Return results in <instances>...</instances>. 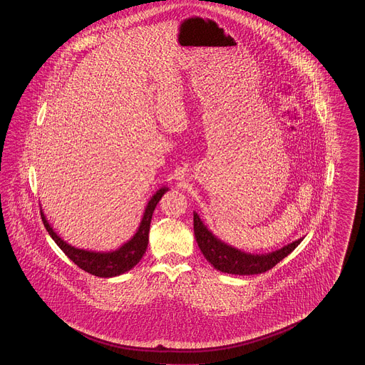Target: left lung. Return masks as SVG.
Returning <instances> with one entry per match:
<instances>
[{
    "label": "left lung",
    "instance_id": "obj_1",
    "mask_svg": "<svg viewBox=\"0 0 365 365\" xmlns=\"http://www.w3.org/2000/svg\"><path fill=\"white\" fill-rule=\"evenodd\" d=\"M194 235L204 257L220 272L234 275H256L274 268L279 261L289 256L302 240L289 243L277 252L268 255H249L217 240L200 216L194 213Z\"/></svg>",
    "mask_w": 365,
    "mask_h": 365
}]
</instances>
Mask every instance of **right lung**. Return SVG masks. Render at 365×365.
I'll return each mask as SVG.
<instances>
[{
    "mask_svg": "<svg viewBox=\"0 0 365 365\" xmlns=\"http://www.w3.org/2000/svg\"><path fill=\"white\" fill-rule=\"evenodd\" d=\"M168 190L167 187H163L157 191L156 194L150 198L148 202L143 217L140 220L137 234L128 241L124 243L122 247H119L115 252L108 253H98V252H88L83 249H76L67 242H64L54 231L52 227L48 223L45 215L41 212V217L43 222V226L49 235L52 237L53 241L57 243V246L68 256V259L73 261L79 268L86 271L88 274L100 278H112L122 275L124 272L130 271L133 267L138 264L139 260L146 252L148 241H149V230H150V222L152 215L156 208L157 202L161 200V197Z\"/></svg>",
    "mask_w": 365,
    "mask_h": 365,
    "instance_id": "add662e5",
    "label": "right lung"
}]
</instances>
